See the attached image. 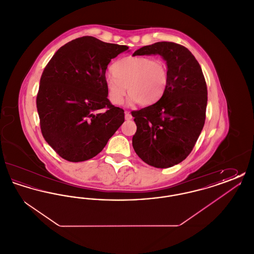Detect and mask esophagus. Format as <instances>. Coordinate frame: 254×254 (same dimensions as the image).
Returning a JSON list of instances; mask_svg holds the SVG:
<instances>
[{"label": "esophagus", "instance_id": "34e87169", "mask_svg": "<svg viewBox=\"0 0 254 254\" xmlns=\"http://www.w3.org/2000/svg\"><path fill=\"white\" fill-rule=\"evenodd\" d=\"M125 118H126V120H131L132 119V115L128 111H126L125 112Z\"/></svg>", "mask_w": 254, "mask_h": 254}]
</instances>
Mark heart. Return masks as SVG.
Returning a JSON list of instances; mask_svg holds the SVG:
<instances>
[{
  "instance_id": "1",
  "label": "heart",
  "mask_w": 254,
  "mask_h": 254,
  "mask_svg": "<svg viewBox=\"0 0 254 254\" xmlns=\"http://www.w3.org/2000/svg\"><path fill=\"white\" fill-rule=\"evenodd\" d=\"M111 72L113 75L106 79V87L114 105H121L127 88L129 105H153L164 95L169 84L167 64L146 56L125 57L112 65Z\"/></svg>"
}]
</instances>
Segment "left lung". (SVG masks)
Masks as SVG:
<instances>
[{
    "label": "left lung",
    "instance_id": "8db88e82",
    "mask_svg": "<svg viewBox=\"0 0 254 254\" xmlns=\"http://www.w3.org/2000/svg\"><path fill=\"white\" fill-rule=\"evenodd\" d=\"M136 55H160L168 65L169 84L155 104L131 112L137 126L133 148L147 165L170 168L189 156L204 127V74L192 53L175 43L158 42L136 50Z\"/></svg>",
    "mask_w": 254,
    "mask_h": 254
}]
</instances>
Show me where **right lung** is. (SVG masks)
Instances as JSON below:
<instances>
[{"label": "right lung", "instance_id": "1", "mask_svg": "<svg viewBox=\"0 0 254 254\" xmlns=\"http://www.w3.org/2000/svg\"><path fill=\"white\" fill-rule=\"evenodd\" d=\"M127 49L81 37L49 61L41 77L37 109L43 136L61 157L83 162L96 156L125 121L124 110L108 99L106 70L111 59Z\"/></svg>", "mask_w": 254, "mask_h": 254}]
</instances>
